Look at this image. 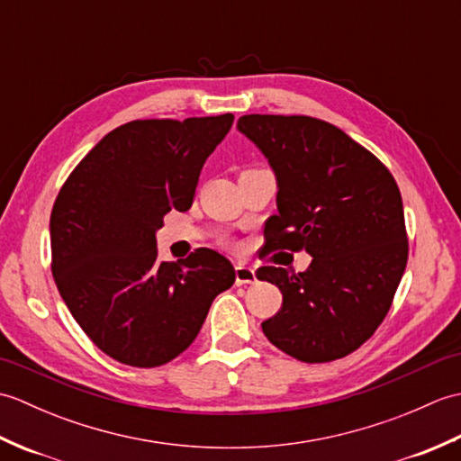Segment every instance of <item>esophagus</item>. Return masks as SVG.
<instances>
[{"label": "esophagus", "instance_id": "esophagus-1", "mask_svg": "<svg viewBox=\"0 0 461 461\" xmlns=\"http://www.w3.org/2000/svg\"><path fill=\"white\" fill-rule=\"evenodd\" d=\"M256 281V271L246 266H238L236 267V283L238 285H248V283Z\"/></svg>", "mask_w": 461, "mask_h": 461}]
</instances>
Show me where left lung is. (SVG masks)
Masks as SVG:
<instances>
[{
    "label": "left lung",
    "instance_id": "1",
    "mask_svg": "<svg viewBox=\"0 0 461 461\" xmlns=\"http://www.w3.org/2000/svg\"><path fill=\"white\" fill-rule=\"evenodd\" d=\"M238 129L277 176L269 251H307L303 273L266 266L258 279L283 303L261 322L266 337L303 362L350 355L375 335L408 261L402 195L375 154L335 124L303 114H246Z\"/></svg>",
    "mask_w": 461,
    "mask_h": 461
}]
</instances>
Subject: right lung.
I'll list each match as a JSON object with an SVG mask.
<instances>
[{"mask_svg":"<svg viewBox=\"0 0 461 461\" xmlns=\"http://www.w3.org/2000/svg\"><path fill=\"white\" fill-rule=\"evenodd\" d=\"M231 124V113L126 122L57 194L49 223L57 289L85 335L122 365L154 368L178 357L236 281L218 251L168 263L154 238L172 208L190 210L202 166Z\"/></svg>","mask_w":461,"mask_h":461,"instance_id":"obj_1","label":"right lung"}]
</instances>
